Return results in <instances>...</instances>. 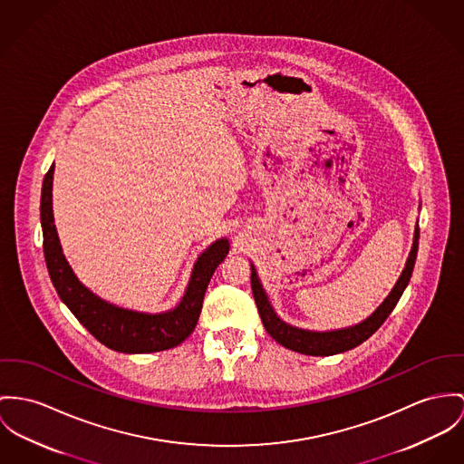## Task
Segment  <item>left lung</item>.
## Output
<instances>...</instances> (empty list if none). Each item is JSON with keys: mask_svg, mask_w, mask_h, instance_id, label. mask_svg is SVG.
Segmentation results:
<instances>
[{"mask_svg": "<svg viewBox=\"0 0 464 464\" xmlns=\"http://www.w3.org/2000/svg\"><path fill=\"white\" fill-rule=\"evenodd\" d=\"M417 250H419V224L415 226L413 246H411L410 256L406 259V265L402 268V274L399 276L389 296L380 304V307L369 318L360 321L353 326L324 330V332L298 328V326H293V324L281 320L268 300V295L257 277L254 265L250 263V287H252V295H254V300L257 305V313L263 321V326L272 335V339H276L279 344H283L291 352L302 353V355L330 357V355H337V353L353 350V348H357L358 344L367 341L392 313L393 307L397 305L402 291L406 289V285L410 283V277L413 274Z\"/></svg>", "mask_w": 464, "mask_h": 464, "instance_id": "left-lung-1", "label": "left lung"}]
</instances>
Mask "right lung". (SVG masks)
Returning <instances> with one entry per match:
<instances>
[{"label":"right lung","mask_w":464,"mask_h":464,"mask_svg":"<svg viewBox=\"0 0 464 464\" xmlns=\"http://www.w3.org/2000/svg\"><path fill=\"white\" fill-rule=\"evenodd\" d=\"M53 175L49 168L40 198V222L44 233V256L58 296L79 323L109 350L120 353H153L179 346L196 328L205 291L215 268L229 252V240L218 238L203 250L194 263L187 289L179 305L166 313H140L109 304L82 285L73 274L54 226Z\"/></svg>","instance_id":"obj_1"}]
</instances>
